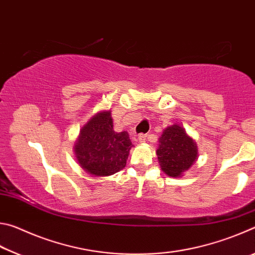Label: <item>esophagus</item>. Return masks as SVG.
Returning a JSON list of instances; mask_svg holds the SVG:
<instances>
[{
	"label": "esophagus",
	"mask_w": 255,
	"mask_h": 255,
	"mask_svg": "<svg viewBox=\"0 0 255 255\" xmlns=\"http://www.w3.org/2000/svg\"><path fill=\"white\" fill-rule=\"evenodd\" d=\"M146 139H147V135H146V133H139V135H138V140H139L140 143H144Z\"/></svg>",
	"instance_id": "obj_1"
}]
</instances>
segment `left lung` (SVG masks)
Instances as JSON below:
<instances>
[{
	"label": "left lung",
	"mask_w": 255,
	"mask_h": 255,
	"mask_svg": "<svg viewBox=\"0 0 255 255\" xmlns=\"http://www.w3.org/2000/svg\"><path fill=\"white\" fill-rule=\"evenodd\" d=\"M197 152L195 141L185 133L184 129L173 125L163 131L156 154L162 171L176 178L195 163Z\"/></svg>",
	"instance_id": "obj_1"
}]
</instances>
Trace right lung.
<instances>
[{
	"instance_id": "1",
	"label": "right lung",
	"mask_w": 255,
	"mask_h": 255,
	"mask_svg": "<svg viewBox=\"0 0 255 255\" xmlns=\"http://www.w3.org/2000/svg\"><path fill=\"white\" fill-rule=\"evenodd\" d=\"M131 140L114 129L110 111L99 112L82 128L75 145L77 161L90 174L111 175L126 166Z\"/></svg>"
}]
</instances>
